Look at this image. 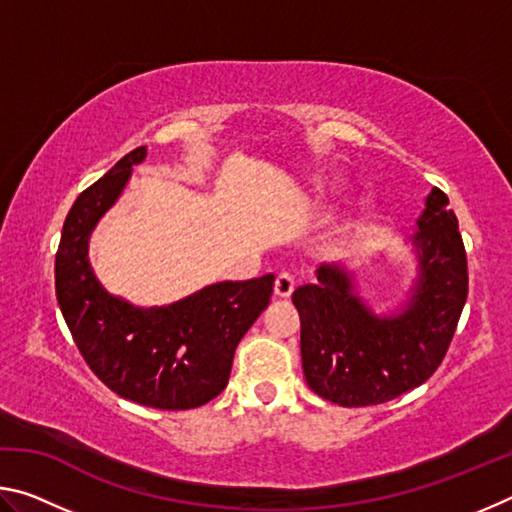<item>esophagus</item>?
I'll use <instances>...</instances> for the list:
<instances>
[{
  "label": "esophagus",
  "mask_w": 512,
  "mask_h": 512,
  "mask_svg": "<svg viewBox=\"0 0 512 512\" xmlns=\"http://www.w3.org/2000/svg\"><path fill=\"white\" fill-rule=\"evenodd\" d=\"M293 289H296V277H293L289 271H282L275 277V296L277 298H289Z\"/></svg>",
  "instance_id": "obj_1"
}]
</instances>
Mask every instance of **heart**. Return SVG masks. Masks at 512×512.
I'll use <instances>...</instances> for the list:
<instances>
[{
	"label": "heart",
	"instance_id": "heart-1",
	"mask_svg": "<svg viewBox=\"0 0 512 512\" xmlns=\"http://www.w3.org/2000/svg\"><path fill=\"white\" fill-rule=\"evenodd\" d=\"M363 214H366V207H361V210H359L357 214H354V221H361Z\"/></svg>",
	"mask_w": 512,
	"mask_h": 512
}]
</instances>
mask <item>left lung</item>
<instances>
[{"instance_id": "left-lung-1", "label": "left lung", "mask_w": 512, "mask_h": 512, "mask_svg": "<svg viewBox=\"0 0 512 512\" xmlns=\"http://www.w3.org/2000/svg\"><path fill=\"white\" fill-rule=\"evenodd\" d=\"M413 244L420 275L400 314H372L341 266H320L316 284L293 291L302 370L323 400L350 409L391 402L443 363L467 298V257L438 187L427 196Z\"/></svg>"}]
</instances>
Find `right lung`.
Masks as SVG:
<instances>
[{"label": "right lung", "instance_id": "1", "mask_svg": "<svg viewBox=\"0 0 512 512\" xmlns=\"http://www.w3.org/2000/svg\"><path fill=\"white\" fill-rule=\"evenodd\" d=\"M144 158L146 146L124 155L76 198L56 253V298L76 348L112 393L151 409H196L228 386L237 345L271 300L275 275L212 284L169 307L110 296L90 268V235Z\"/></svg>", "mask_w": 512, "mask_h": 512}]
</instances>
